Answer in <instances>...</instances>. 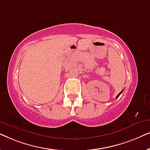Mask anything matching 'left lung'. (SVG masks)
Wrapping results in <instances>:
<instances>
[{
	"label": "left lung",
	"instance_id": "1",
	"mask_svg": "<svg viewBox=\"0 0 150 150\" xmlns=\"http://www.w3.org/2000/svg\"><path fill=\"white\" fill-rule=\"evenodd\" d=\"M124 91V89H123V90H122V91H121V92H120V93H119L117 96V97H116V98H117L119 97V96H120V94H121V93H122V91Z\"/></svg>",
	"mask_w": 150,
	"mask_h": 150
}]
</instances>
